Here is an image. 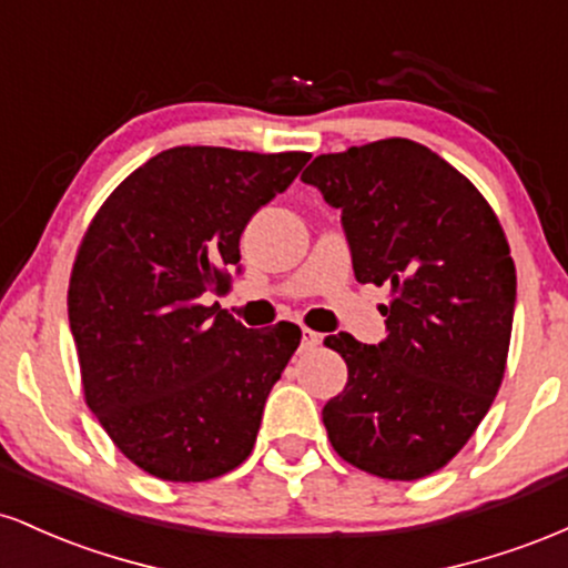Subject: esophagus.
<instances>
[{"instance_id": "34e87169", "label": "esophagus", "mask_w": 568, "mask_h": 568, "mask_svg": "<svg viewBox=\"0 0 568 568\" xmlns=\"http://www.w3.org/2000/svg\"><path fill=\"white\" fill-rule=\"evenodd\" d=\"M321 334L317 331H310V328H302V349H315L317 344H321Z\"/></svg>"}]
</instances>
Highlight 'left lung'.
Wrapping results in <instances>:
<instances>
[{
	"label": "left lung",
	"mask_w": 568,
	"mask_h": 568,
	"mask_svg": "<svg viewBox=\"0 0 568 568\" xmlns=\"http://www.w3.org/2000/svg\"><path fill=\"white\" fill-rule=\"evenodd\" d=\"M342 211L357 283L387 285V336H325L347 387L323 408L331 446L389 480L440 470L486 416L505 374L515 264L480 192L408 139L321 154L302 173Z\"/></svg>",
	"instance_id": "left-lung-1"
}]
</instances>
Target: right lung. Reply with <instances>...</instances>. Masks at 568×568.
I'll return each mask as SVG.
<instances>
[{
  "mask_svg": "<svg viewBox=\"0 0 568 568\" xmlns=\"http://www.w3.org/2000/svg\"><path fill=\"white\" fill-rule=\"evenodd\" d=\"M310 154L175 146L130 173L77 253L69 325L84 400L141 470L211 480L247 459L302 331L245 328L211 304L240 234Z\"/></svg>",
  "mask_w": 568,
  "mask_h": 568,
  "instance_id": "right-lung-1",
  "label": "right lung"
}]
</instances>
